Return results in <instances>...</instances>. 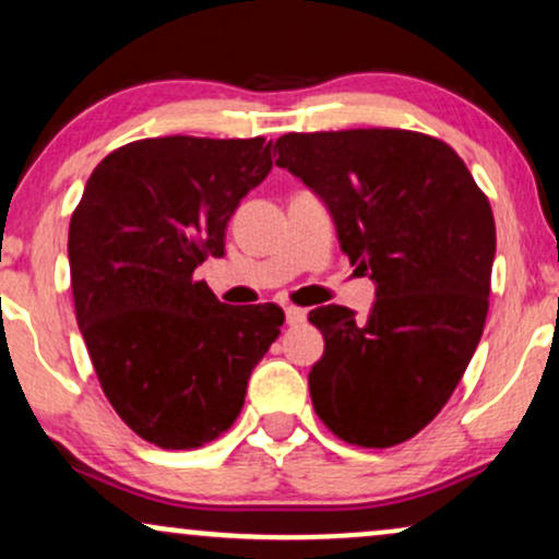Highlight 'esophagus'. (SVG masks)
Wrapping results in <instances>:
<instances>
[{"mask_svg": "<svg viewBox=\"0 0 559 559\" xmlns=\"http://www.w3.org/2000/svg\"><path fill=\"white\" fill-rule=\"evenodd\" d=\"M284 312H286V323L288 325H301L307 320V312L301 310V307L288 305V307H284Z\"/></svg>", "mask_w": 559, "mask_h": 559, "instance_id": "obj_1", "label": "esophagus"}]
</instances>
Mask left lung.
I'll list each match as a JSON object with an SVG mask.
<instances>
[{"mask_svg":"<svg viewBox=\"0 0 559 559\" xmlns=\"http://www.w3.org/2000/svg\"><path fill=\"white\" fill-rule=\"evenodd\" d=\"M273 157L323 199L342 252L376 284L368 318L310 312L325 342L312 407L349 444H402L441 413L484 333L489 199L452 146L400 128L286 133Z\"/></svg>","mask_w":559,"mask_h":559,"instance_id":"8db88e82","label":"left lung"}]
</instances>
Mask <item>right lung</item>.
I'll return each mask as SVG.
<instances>
[{"label": "right lung", "mask_w": 559, "mask_h": 559, "mask_svg": "<svg viewBox=\"0 0 559 559\" xmlns=\"http://www.w3.org/2000/svg\"><path fill=\"white\" fill-rule=\"evenodd\" d=\"M271 168L262 136L141 139L96 165L70 217L81 336L115 413L150 444L228 431L278 338V305H223L194 278L226 254L230 215Z\"/></svg>", "instance_id": "right-lung-1"}]
</instances>
